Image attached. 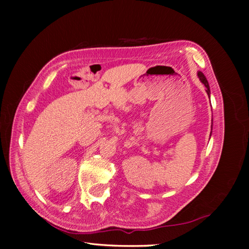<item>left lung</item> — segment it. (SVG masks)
<instances>
[{
    "instance_id": "8db88e82",
    "label": "left lung",
    "mask_w": 249,
    "mask_h": 249,
    "mask_svg": "<svg viewBox=\"0 0 249 249\" xmlns=\"http://www.w3.org/2000/svg\"><path fill=\"white\" fill-rule=\"evenodd\" d=\"M197 75H199V78H200V80H201V82L204 84L205 86V88H206V93L209 94V96H210V87H209V83H208V80H206V78H205V75L202 73V72H197Z\"/></svg>"
}]
</instances>
